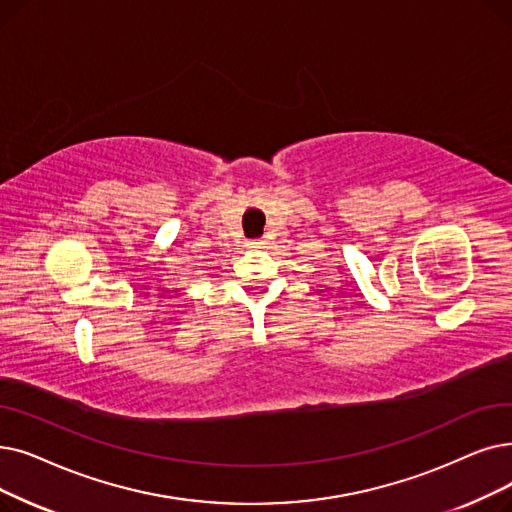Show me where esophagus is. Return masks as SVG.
Segmentation results:
<instances>
[{
    "mask_svg": "<svg viewBox=\"0 0 512 512\" xmlns=\"http://www.w3.org/2000/svg\"><path fill=\"white\" fill-rule=\"evenodd\" d=\"M247 247H249V249H261V247H263V240H261V238L247 240Z\"/></svg>",
    "mask_w": 512,
    "mask_h": 512,
    "instance_id": "obj_1",
    "label": "esophagus"
}]
</instances>
